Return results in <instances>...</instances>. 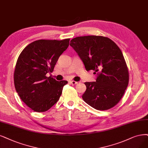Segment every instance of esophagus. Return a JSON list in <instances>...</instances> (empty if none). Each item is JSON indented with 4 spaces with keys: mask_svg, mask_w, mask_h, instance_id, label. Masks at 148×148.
Segmentation results:
<instances>
[{
    "mask_svg": "<svg viewBox=\"0 0 148 148\" xmlns=\"http://www.w3.org/2000/svg\"><path fill=\"white\" fill-rule=\"evenodd\" d=\"M69 83H70L71 85H74L77 84V82H75V81H74V80H71V81L69 82Z\"/></svg>",
    "mask_w": 148,
    "mask_h": 148,
    "instance_id": "esophagus-1",
    "label": "esophagus"
}]
</instances>
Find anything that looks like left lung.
Segmentation results:
<instances>
[{
  "label": "left lung",
  "mask_w": 148,
  "mask_h": 148,
  "mask_svg": "<svg viewBox=\"0 0 148 148\" xmlns=\"http://www.w3.org/2000/svg\"><path fill=\"white\" fill-rule=\"evenodd\" d=\"M70 46L77 53L86 71L97 73L96 82H85L84 101L98 110H108L121 99L129 74L123 54L116 44L102 36L73 38Z\"/></svg>",
  "instance_id": "left-lung-1"
}]
</instances>
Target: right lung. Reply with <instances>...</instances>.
Here are the masks:
<instances>
[{
	"instance_id": "add662e5",
	"label": "right lung",
	"mask_w": 148,
	"mask_h": 148,
	"mask_svg": "<svg viewBox=\"0 0 148 148\" xmlns=\"http://www.w3.org/2000/svg\"><path fill=\"white\" fill-rule=\"evenodd\" d=\"M69 40H36L20 53L14 72V86L21 99L32 110L47 111L59 100L68 81H57L46 74L53 72Z\"/></svg>"
}]
</instances>
